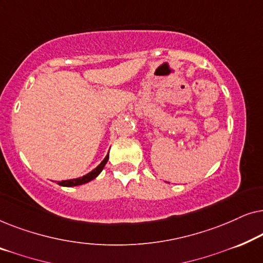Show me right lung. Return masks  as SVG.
I'll use <instances>...</instances> for the list:
<instances>
[{"label": "right lung", "instance_id": "1", "mask_svg": "<svg viewBox=\"0 0 263 263\" xmlns=\"http://www.w3.org/2000/svg\"><path fill=\"white\" fill-rule=\"evenodd\" d=\"M107 160H109V154L104 158V160L100 163L98 166H97L95 170H92L91 172H88L87 175L82 176V177H79V178H74V179H67V181H62V182H59L60 185L62 186H75V185H81V184H85V183H87L89 181H92V179H95L97 176H98L102 170L105 166V164L107 163Z\"/></svg>", "mask_w": 263, "mask_h": 263}]
</instances>
